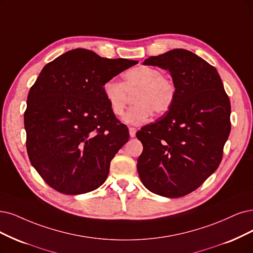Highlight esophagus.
<instances>
[{"label":"esophagus","mask_w":253,"mask_h":253,"mask_svg":"<svg viewBox=\"0 0 253 253\" xmlns=\"http://www.w3.org/2000/svg\"><path fill=\"white\" fill-rule=\"evenodd\" d=\"M136 133V129L134 127H129V134L131 137H134Z\"/></svg>","instance_id":"1"}]
</instances>
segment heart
Returning a JSON list of instances; mask_svg holds the SVG:
<instances>
[{
	"label": "heart",
	"instance_id": "obj_1",
	"mask_svg": "<svg viewBox=\"0 0 253 253\" xmlns=\"http://www.w3.org/2000/svg\"><path fill=\"white\" fill-rule=\"evenodd\" d=\"M123 77V83L115 79L106 80L102 85V92L112 114L121 116L127 106L128 93L136 91L133 95L135 104L123 117L126 123L143 124L153 112L162 116L171 108L176 95L174 82L162 75L157 68L137 65L126 71Z\"/></svg>",
	"mask_w": 253,
	"mask_h": 253
}]
</instances>
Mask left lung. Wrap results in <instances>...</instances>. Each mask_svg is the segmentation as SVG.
<instances>
[{
	"instance_id": "obj_1",
	"label": "left lung",
	"mask_w": 253,
	"mask_h": 253,
	"mask_svg": "<svg viewBox=\"0 0 253 253\" xmlns=\"http://www.w3.org/2000/svg\"><path fill=\"white\" fill-rule=\"evenodd\" d=\"M169 71L176 88L171 108L136 132L144 150L137 172L146 188L168 198L198 189L218 169L230 132V102L212 65L184 49L147 58Z\"/></svg>"
}]
</instances>
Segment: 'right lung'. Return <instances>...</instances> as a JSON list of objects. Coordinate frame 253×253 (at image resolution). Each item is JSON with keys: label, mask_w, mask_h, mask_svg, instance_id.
<instances>
[{"label": "right lung", "mask_w": 253, "mask_h": 253, "mask_svg": "<svg viewBox=\"0 0 253 253\" xmlns=\"http://www.w3.org/2000/svg\"><path fill=\"white\" fill-rule=\"evenodd\" d=\"M137 62L75 49L44 65L28 95L24 123L31 165L51 188L79 195L105 182L129 131L102 85Z\"/></svg>", "instance_id": "right-lung-1"}]
</instances>
